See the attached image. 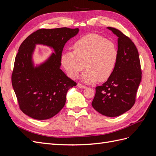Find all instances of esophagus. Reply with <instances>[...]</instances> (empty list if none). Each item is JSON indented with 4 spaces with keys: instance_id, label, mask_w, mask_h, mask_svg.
I'll list each match as a JSON object with an SVG mask.
<instances>
[{
    "instance_id": "1",
    "label": "esophagus",
    "mask_w": 156,
    "mask_h": 156,
    "mask_svg": "<svg viewBox=\"0 0 156 156\" xmlns=\"http://www.w3.org/2000/svg\"><path fill=\"white\" fill-rule=\"evenodd\" d=\"M77 87L79 88H87L86 86H84V85H83V84H80V83L77 84Z\"/></svg>"
}]
</instances>
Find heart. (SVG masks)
<instances>
[{
	"label": "heart",
	"instance_id": "heart-1",
	"mask_svg": "<svg viewBox=\"0 0 156 156\" xmlns=\"http://www.w3.org/2000/svg\"><path fill=\"white\" fill-rule=\"evenodd\" d=\"M73 52L65 51L61 64L69 76L76 79L84 68L81 79L86 83L103 82L111 77L116 67L119 52L115 43L96 34H89L73 45Z\"/></svg>",
	"mask_w": 156,
	"mask_h": 156
}]
</instances>
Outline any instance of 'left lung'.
I'll return each instance as SVG.
<instances>
[{"instance_id":"left-lung-1","label":"left lung","mask_w":156,"mask_h":156,"mask_svg":"<svg viewBox=\"0 0 156 156\" xmlns=\"http://www.w3.org/2000/svg\"><path fill=\"white\" fill-rule=\"evenodd\" d=\"M107 29L118 37L119 56L111 77L102 86L96 87L92 105L103 115L115 117L133 106L142 72L139 53L133 42L118 29Z\"/></svg>"}]
</instances>
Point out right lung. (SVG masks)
Returning <instances> with one entry per match:
<instances>
[{"instance_id": "right-lung-1", "label": "right lung", "mask_w": 156, "mask_h": 156, "mask_svg": "<svg viewBox=\"0 0 156 156\" xmlns=\"http://www.w3.org/2000/svg\"><path fill=\"white\" fill-rule=\"evenodd\" d=\"M79 31L66 27L40 29L20 45L12 83L21 110L27 116L36 120L49 119L64 107L68 90L77 84L60 69L61 55L66 43ZM36 44L48 46L54 53L35 65L33 55Z\"/></svg>"}]
</instances>
